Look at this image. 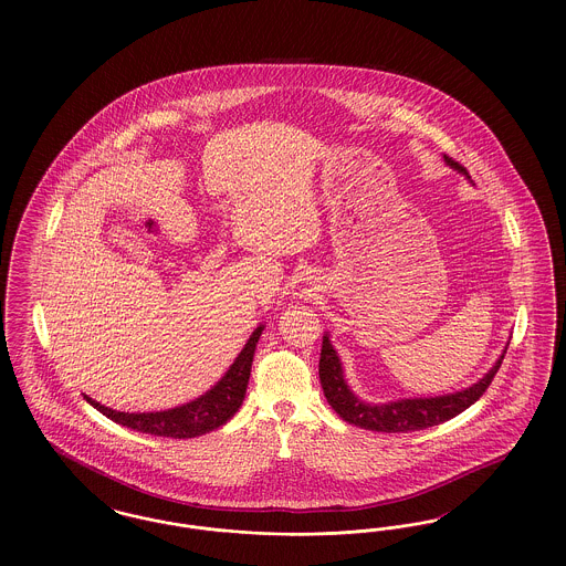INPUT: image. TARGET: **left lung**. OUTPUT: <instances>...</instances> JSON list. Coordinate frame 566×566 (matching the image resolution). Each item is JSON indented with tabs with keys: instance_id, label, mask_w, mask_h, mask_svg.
I'll use <instances>...</instances> for the list:
<instances>
[{
	"instance_id": "obj_1",
	"label": "left lung",
	"mask_w": 566,
	"mask_h": 566,
	"mask_svg": "<svg viewBox=\"0 0 566 566\" xmlns=\"http://www.w3.org/2000/svg\"><path fill=\"white\" fill-rule=\"evenodd\" d=\"M443 161L448 163L458 174L467 176V169L458 165L454 159L443 155ZM469 178V176H467ZM505 352L499 356V360L492 365V369L482 379L471 384L464 390L439 395V397H413V399H397L388 403H369L358 399L348 386L344 377V367L335 348L331 346L328 333L323 335V350H321V384H323L324 397L328 405L354 427L377 432H409L422 431L429 427H437L458 413H462L467 407L475 403L490 386L492 377L496 376Z\"/></svg>"
}]
</instances>
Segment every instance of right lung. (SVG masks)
Segmentation results:
<instances>
[{"instance_id":"add662e5","label":"right lung","mask_w":566,"mask_h":566,"mask_svg":"<svg viewBox=\"0 0 566 566\" xmlns=\"http://www.w3.org/2000/svg\"><path fill=\"white\" fill-rule=\"evenodd\" d=\"M263 328L265 326L259 324L252 331L250 339L245 342V346L238 354V358L233 360V365L227 369V374L220 377L206 395L197 397L189 403L163 409V411H116L106 405L97 403L95 399H91L86 395H84V399L93 405L99 413L109 418L112 422L123 424V427L137 432L155 434V437L190 439V437H199V434L214 431L218 427L227 424L235 416V411L242 407L248 379H250V369H252V358H254V350H256Z\"/></svg>"}]
</instances>
